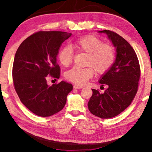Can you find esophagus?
Here are the masks:
<instances>
[{"mask_svg":"<svg viewBox=\"0 0 152 152\" xmlns=\"http://www.w3.org/2000/svg\"><path fill=\"white\" fill-rule=\"evenodd\" d=\"M83 87H84L83 86H80V85H78V84H74V89H81Z\"/></svg>","mask_w":152,"mask_h":152,"instance_id":"obj_1","label":"esophagus"}]
</instances>
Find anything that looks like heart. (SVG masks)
<instances>
[{"label":"heart","instance_id":"1","mask_svg":"<svg viewBox=\"0 0 152 152\" xmlns=\"http://www.w3.org/2000/svg\"><path fill=\"white\" fill-rule=\"evenodd\" d=\"M77 50L88 54L86 67L74 66L65 72V78L78 85H83L94 76V72L102 74L107 72L115 61L113 47L103 43V41L94 35H86L77 39L72 43ZM73 50L70 46H64L59 50L58 59L64 66L72 63Z\"/></svg>","mask_w":152,"mask_h":152}]
</instances>
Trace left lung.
Instances as JSON below:
<instances>
[{
    "label": "left lung",
    "instance_id": "8db88e82",
    "mask_svg": "<svg viewBox=\"0 0 152 152\" xmlns=\"http://www.w3.org/2000/svg\"><path fill=\"white\" fill-rule=\"evenodd\" d=\"M98 33L107 35L116 49V56L111 68L99 80L107 88L103 94L92 89L88 107L96 117L110 118L119 115L132 102L138 90L140 68L134 50L123 37L106 29Z\"/></svg>",
    "mask_w": 152,
    "mask_h": 152
}]
</instances>
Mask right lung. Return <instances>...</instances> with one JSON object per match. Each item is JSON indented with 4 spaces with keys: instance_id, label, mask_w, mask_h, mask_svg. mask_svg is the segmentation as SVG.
<instances>
[{
    "instance_id": "obj_1",
    "label": "right lung",
    "mask_w": 152,
    "mask_h": 152,
    "mask_svg": "<svg viewBox=\"0 0 152 152\" xmlns=\"http://www.w3.org/2000/svg\"><path fill=\"white\" fill-rule=\"evenodd\" d=\"M71 35L64 31H39L17 50L12 68L14 88L22 103L35 115L46 117L57 113L72 90V85L64 81L50 86L46 78L60 77L56 57L62 43Z\"/></svg>"
}]
</instances>
